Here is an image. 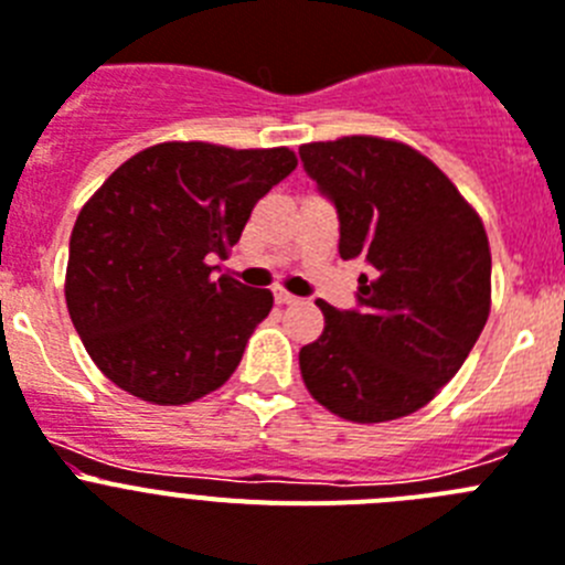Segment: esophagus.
I'll return each instance as SVG.
<instances>
[{"instance_id": "esophagus-1", "label": "esophagus", "mask_w": 565, "mask_h": 565, "mask_svg": "<svg viewBox=\"0 0 565 565\" xmlns=\"http://www.w3.org/2000/svg\"><path fill=\"white\" fill-rule=\"evenodd\" d=\"M276 303H278V307H292V303H298V298H295V295H289V292H284V289H278Z\"/></svg>"}]
</instances>
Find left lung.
I'll list each match as a JSON object with an SVG mask.
<instances>
[{
    "label": "left lung",
    "instance_id": "left-lung-1",
    "mask_svg": "<svg viewBox=\"0 0 565 565\" xmlns=\"http://www.w3.org/2000/svg\"><path fill=\"white\" fill-rule=\"evenodd\" d=\"M334 205L340 258H365L358 303L318 301L323 334L303 345L309 394L352 422H388L428 405L490 315V245L481 220L428 157L380 137L298 149Z\"/></svg>",
    "mask_w": 565,
    "mask_h": 565
}]
</instances>
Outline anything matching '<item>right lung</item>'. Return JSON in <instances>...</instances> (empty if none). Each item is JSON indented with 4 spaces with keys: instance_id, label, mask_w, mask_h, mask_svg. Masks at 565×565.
Instances as JSON below:
<instances>
[{
    "instance_id": "add662e5",
    "label": "right lung",
    "mask_w": 565,
    "mask_h": 565,
    "mask_svg": "<svg viewBox=\"0 0 565 565\" xmlns=\"http://www.w3.org/2000/svg\"><path fill=\"white\" fill-rule=\"evenodd\" d=\"M298 166L289 149L160 143L126 160L70 236L67 309L118 388L157 405L220 388L273 309L270 289L213 278L250 211Z\"/></svg>"
}]
</instances>
